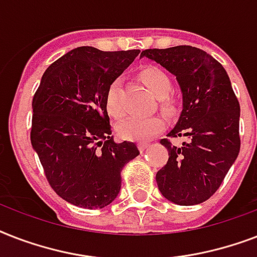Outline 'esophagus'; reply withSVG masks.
I'll list each match as a JSON object with an SVG mask.
<instances>
[{
  "label": "esophagus",
  "instance_id": "34e87169",
  "mask_svg": "<svg viewBox=\"0 0 257 257\" xmlns=\"http://www.w3.org/2000/svg\"><path fill=\"white\" fill-rule=\"evenodd\" d=\"M149 145H151V144H149V143H145V141H141V143H139V148H140L141 152H144L145 149L148 148Z\"/></svg>",
  "mask_w": 257,
  "mask_h": 257
}]
</instances>
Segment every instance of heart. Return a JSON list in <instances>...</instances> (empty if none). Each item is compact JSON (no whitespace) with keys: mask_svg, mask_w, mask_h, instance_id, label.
<instances>
[{"mask_svg":"<svg viewBox=\"0 0 257 257\" xmlns=\"http://www.w3.org/2000/svg\"><path fill=\"white\" fill-rule=\"evenodd\" d=\"M141 80L151 89V92L159 98V109L167 116H173L177 112V100L171 96L172 81L164 70L157 66H145L140 72ZM105 105L106 110L114 118L124 116V106L120 97V81L113 80L109 84L105 93ZM165 128V120L161 116H151L147 118L133 117L122 121L117 131L121 137L126 140L144 141L152 139Z\"/></svg>","mask_w":257,"mask_h":257,"instance_id":"obj_1","label":"heart"}]
</instances>
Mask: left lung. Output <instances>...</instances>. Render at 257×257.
I'll return each instance as SVG.
<instances>
[{
    "label": "left lung",
    "instance_id": "8db88e82",
    "mask_svg": "<svg viewBox=\"0 0 257 257\" xmlns=\"http://www.w3.org/2000/svg\"><path fill=\"white\" fill-rule=\"evenodd\" d=\"M148 57L173 73L183 92V112L167 135L184 137L176 147L169 139L167 164L156 173L165 199L179 205H195L213 196L240 151V104L227 72L207 52L189 45L145 49Z\"/></svg>",
    "mask_w": 257,
    "mask_h": 257
}]
</instances>
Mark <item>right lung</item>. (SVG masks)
<instances>
[{
  "instance_id": "add662e5",
  "label": "right lung",
  "mask_w": 257,
  "mask_h": 257,
  "mask_svg": "<svg viewBox=\"0 0 257 257\" xmlns=\"http://www.w3.org/2000/svg\"><path fill=\"white\" fill-rule=\"evenodd\" d=\"M139 52L70 50L45 70L34 93L30 141L52 189L76 207L112 203L124 165L140 155L132 141H113L105 105L109 84Z\"/></svg>"
}]
</instances>
